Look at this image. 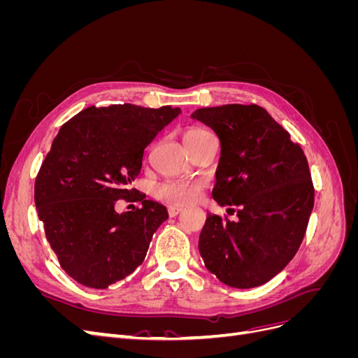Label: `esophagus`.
Segmentation results:
<instances>
[{
    "mask_svg": "<svg viewBox=\"0 0 358 358\" xmlns=\"http://www.w3.org/2000/svg\"><path fill=\"white\" fill-rule=\"evenodd\" d=\"M180 212H183L182 206H169V215H170V216H176V215H179Z\"/></svg>",
    "mask_w": 358,
    "mask_h": 358,
    "instance_id": "obj_1",
    "label": "esophagus"
}]
</instances>
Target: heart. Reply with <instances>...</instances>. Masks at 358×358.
Wrapping results in <instances>:
<instances>
[{"label":"heart","instance_id":"1","mask_svg":"<svg viewBox=\"0 0 358 358\" xmlns=\"http://www.w3.org/2000/svg\"><path fill=\"white\" fill-rule=\"evenodd\" d=\"M206 134H209L206 129L203 128H189L188 131L183 136V140H185V145L189 148L191 145H194L201 137H204ZM204 188V183L200 180H171V182H166L159 185L155 189V196L167 203H175V204H188L196 201L200 194Z\"/></svg>","mask_w":358,"mask_h":358}]
</instances>
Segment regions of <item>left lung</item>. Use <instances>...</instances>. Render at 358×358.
<instances>
[{"label":"left lung","instance_id":"left-lung-1","mask_svg":"<svg viewBox=\"0 0 358 358\" xmlns=\"http://www.w3.org/2000/svg\"><path fill=\"white\" fill-rule=\"evenodd\" d=\"M221 142L213 199L237 221L208 215L199 249L204 266L233 288L276 276L299 251L313 209V183L299 143L257 104L204 107L191 115Z\"/></svg>","mask_w":358,"mask_h":358}]
</instances>
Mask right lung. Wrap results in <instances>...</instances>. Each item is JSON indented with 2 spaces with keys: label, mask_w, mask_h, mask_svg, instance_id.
I'll use <instances>...</instances> for the list:
<instances>
[{
  "label": "right lung",
  "mask_w": 358,
  "mask_h": 358,
  "mask_svg": "<svg viewBox=\"0 0 358 358\" xmlns=\"http://www.w3.org/2000/svg\"><path fill=\"white\" fill-rule=\"evenodd\" d=\"M180 113L179 107L91 106L64 124L38 170L34 200L46 239L64 272L104 289L143 263L164 206L129 189L145 148ZM117 199L143 208L117 214Z\"/></svg>",
  "instance_id": "add662e5"
}]
</instances>
